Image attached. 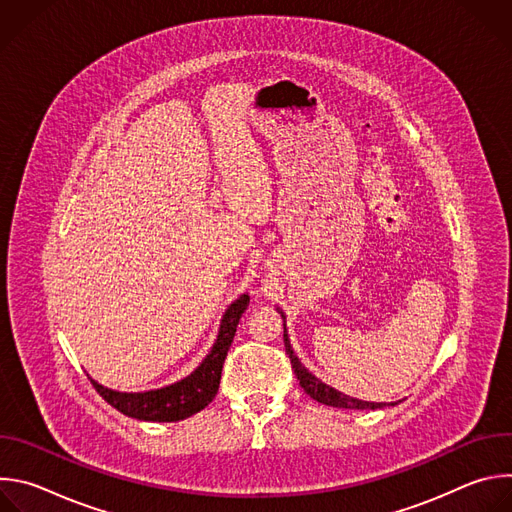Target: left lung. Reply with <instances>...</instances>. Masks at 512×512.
<instances>
[{"mask_svg": "<svg viewBox=\"0 0 512 512\" xmlns=\"http://www.w3.org/2000/svg\"><path fill=\"white\" fill-rule=\"evenodd\" d=\"M281 318H283V342H285V352L289 354V360H291V369H294L302 389L312 397L316 399L318 403H324V405H332V407H342V409H381L385 407L387 403H369V401H358V399H352L348 395H342L338 393L336 389L324 385L320 379H316L312 373L306 371V367H302V362L298 360V356L294 354V350H291L289 346V338L285 334V316L283 312H279ZM395 405V403H393Z\"/></svg>", "mask_w": 512, "mask_h": 512, "instance_id": "1", "label": "left lung"}]
</instances>
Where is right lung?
<instances>
[{"label": "right lung", "mask_w": 512, "mask_h": 512, "mask_svg": "<svg viewBox=\"0 0 512 512\" xmlns=\"http://www.w3.org/2000/svg\"><path fill=\"white\" fill-rule=\"evenodd\" d=\"M247 306V294H243L237 302L229 306L221 324V332H218V338L210 354L202 360L200 367L190 377L182 379L180 383L148 393H117L91 381L93 387L111 407H115L127 417L141 421H180L198 413L214 399L218 391L227 352L231 348L237 324L245 314Z\"/></svg>", "instance_id": "add662e5"}]
</instances>
